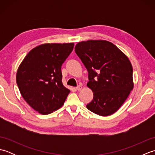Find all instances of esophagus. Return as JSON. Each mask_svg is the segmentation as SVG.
<instances>
[{
    "mask_svg": "<svg viewBox=\"0 0 155 155\" xmlns=\"http://www.w3.org/2000/svg\"><path fill=\"white\" fill-rule=\"evenodd\" d=\"M76 88H77V91H81L82 88H83V87H82L81 85H79V86H78Z\"/></svg>",
    "mask_w": 155,
    "mask_h": 155,
    "instance_id": "esophagus-1",
    "label": "esophagus"
}]
</instances>
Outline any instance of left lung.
<instances>
[{
	"instance_id": "8db88e82",
	"label": "left lung",
	"mask_w": 155,
	"mask_h": 155,
	"mask_svg": "<svg viewBox=\"0 0 155 155\" xmlns=\"http://www.w3.org/2000/svg\"><path fill=\"white\" fill-rule=\"evenodd\" d=\"M75 52L87 69V86L93 92V99L87 108L102 117L114 114L133 89L130 60L117 46L104 40L78 42Z\"/></svg>"
}]
</instances>
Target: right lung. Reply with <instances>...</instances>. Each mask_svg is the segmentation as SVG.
<instances>
[{
  "label": "right lung",
  "mask_w": 155,
  "mask_h": 155,
  "mask_svg": "<svg viewBox=\"0 0 155 155\" xmlns=\"http://www.w3.org/2000/svg\"><path fill=\"white\" fill-rule=\"evenodd\" d=\"M74 43H46L26 55L16 72L20 93L30 107L42 114L60 108L70 90L62 83L61 66L73 50Z\"/></svg>",
  "instance_id": "add662e5"
}]
</instances>
